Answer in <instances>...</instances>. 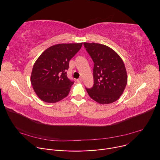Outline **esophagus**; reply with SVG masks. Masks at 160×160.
Wrapping results in <instances>:
<instances>
[{"label": "esophagus", "instance_id": "obj_1", "mask_svg": "<svg viewBox=\"0 0 160 160\" xmlns=\"http://www.w3.org/2000/svg\"><path fill=\"white\" fill-rule=\"evenodd\" d=\"M77 82H82V79L81 78H79V79H78V80H77Z\"/></svg>", "mask_w": 160, "mask_h": 160}]
</instances>
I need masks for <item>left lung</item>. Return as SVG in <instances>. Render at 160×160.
Here are the masks:
<instances>
[{
	"instance_id": "obj_1",
	"label": "left lung",
	"mask_w": 160,
	"mask_h": 160,
	"mask_svg": "<svg viewBox=\"0 0 160 160\" xmlns=\"http://www.w3.org/2000/svg\"><path fill=\"white\" fill-rule=\"evenodd\" d=\"M93 63V85L86 88L89 96L100 104L117 101L127 83L124 62L110 47L98 43H83Z\"/></svg>"
}]
</instances>
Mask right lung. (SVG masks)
Listing matches in <instances>:
<instances>
[{
    "label": "right lung",
    "instance_id": "right-lung-1",
    "mask_svg": "<svg viewBox=\"0 0 160 160\" xmlns=\"http://www.w3.org/2000/svg\"><path fill=\"white\" fill-rule=\"evenodd\" d=\"M82 43L59 44L46 49L35 61L31 75L36 94L46 102H56L67 97L74 81L67 77L70 59Z\"/></svg>",
    "mask_w": 160,
    "mask_h": 160
}]
</instances>
